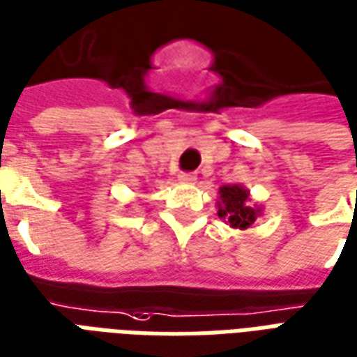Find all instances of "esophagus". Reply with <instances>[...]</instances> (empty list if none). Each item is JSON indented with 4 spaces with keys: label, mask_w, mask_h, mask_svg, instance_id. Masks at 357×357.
I'll return each mask as SVG.
<instances>
[{
    "label": "esophagus",
    "mask_w": 357,
    "mask_h": 357,
    "mask_svg": "<svg viewBox=\"0 0 357 357\" xmlns=\"http://www.w3.org/2000/svg\"><path fill=\"white\" fill-rule=\"evenodd\" d=\"M178 179L181 183H185V185H191V183L197 181V176H195V174H179Z\"/></svg>",
    "instance_id": "esophagus-1"
}]
</instances>
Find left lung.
Returning a JSON list of instances; mask_svg holds the SVG:
<instances>
[{"mask_svg": "<svg viewBox=\"0 0 357 357\" xmlns=\"http://www.w3.org/2000/svg\"><path fill=\"white\" fill-rule=\"evenodd\" d=\"M218 193V216L233 229H248L262 216V206L252 202L250 191L245 185H222Z\"/></svg>", "mask_w": 357, "mask_h": 357, "instance_id": "obj_1", "label": "left lung"}]
</instances>
